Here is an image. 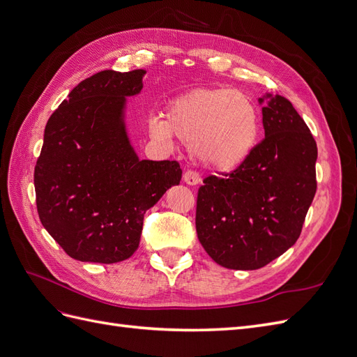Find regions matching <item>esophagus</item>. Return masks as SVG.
Returning a JSON list of instances; mask_svg holds the SVG:
<instances>
[{"label":"esophagus","instance_id":"34e87169","mask_svg":"<svg viewBox=\"0 0 357 357\" xmlns=\"http://www.w3.org/2000/svg\"><path fill=\"white\" fill-rule=\"evenodd\" d=\"M183 181H185L186 185H189V186H197V185H199L201 178H199V176L197 174V172L186 171L185 174H183Z\"/></svg>","mask_w":357,"mask_h":357}]
</instances>
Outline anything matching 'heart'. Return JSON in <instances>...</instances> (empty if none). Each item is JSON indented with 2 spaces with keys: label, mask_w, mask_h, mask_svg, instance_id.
<instances>
[{
  "label": "heart",
  "mask_w": 357,
  "mask_h": 357,
  "mask_svg": "<svg viewBox=\"0 0 357 357\" xmlns=\"http://www.w3.org/2000/svg\"><path fill=\"white\" fill-rule=\"evenodd\" d=\"M150 134L189 143L192 158L218 174L235 171L252 156L261 135V113L250 96L228 88H198L172 101Z\"/></svg>",
  "instance_id": "obj_1"
}]
</instances>
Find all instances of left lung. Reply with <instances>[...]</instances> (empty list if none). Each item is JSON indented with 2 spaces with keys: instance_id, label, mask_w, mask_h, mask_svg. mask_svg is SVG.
<instances>
[{
  "instance_id": "1",
  "label": "left lung",
  "mask_w": 357,
  "mask_h": 357,
  "mask_svg": "<svg viewBox=\"0 0 357 357\" xmlns=\"http://www.w3.org/2000/svg\"><path fill=\"white\" fill-rule=\"evenodd\" d=\"M265 138L244 165L225 178H204L197 234L215 264L262 268L296 243L316 195L317 144L284 96L265 93Z\"/></svg>"
}]
</instances>
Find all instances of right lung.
<instances>
[{"label":"right lung","mask_w":357,"mask_h":357,"mask_svg":"<svg viewBox=\"0 0 357 357\" xmlns=\"http://www.w3.org/2000/svg\"><path fill=\"white\" fill-rule=\"evenodd\" d=\"M144 70L100 71L53 112L34 171L45 229L73 259L116 264L139 244L146 211L181 180L176 160H142L128 135V96Z\"/></svg>","instance_id":"obj_1"}]
</instances>
